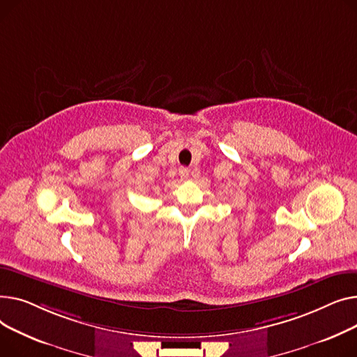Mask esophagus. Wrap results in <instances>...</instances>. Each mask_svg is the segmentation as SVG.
Instances as JSON below:
<instances>
[{"mask_svg": "<svg viewBox=\"0 0 357 357\" xmlns=\"http://www.w3.org/2000/svg\"><path fill=\"white\" fill-rule=\"evenodd\" d=\"M178 174H180V177H181L183 180H185V178H188V174H190V170L185 169V167H181V169L178 170Z\"/></svg>", "mask_w": 357, "mask_h": 357, "instance_id": "34e87169", "label": "esophagus"}]
</instances>
